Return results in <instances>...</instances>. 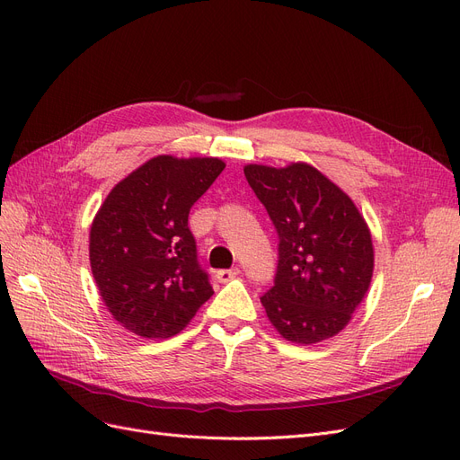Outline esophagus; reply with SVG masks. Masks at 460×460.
Wrapping results in <instances>:
<instances>
[{"label": "esophagus", "instance_id": "esophagus-1", "mask_svg": "<svg viewBox=\"0 0 460 460\" xmlns=\"http://www.w3.org/2000/svg\"><path fill=\"white\" fill-rule=\"evenodd\" d=\"M235 275H240V270H237V268H234V270H218L215 273V279L218 283H228V281H232L235 278Z\"/></svg>", "mask_w": 460, "mask_h": 460}]
</instances>
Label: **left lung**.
<instances>
[{
    "mask_svg": "<svg viewBox=\"0 0 460 460\" xmlns=\"http://www.w3.org/2000/svg\"><path fill=\"white\" fill-rule=\"evenodd\" d=\"M243 172L279 235L278 273L261 298L271 326L302 345L340 334L374 275L372 234L355 201L305 162Z\"/></svg>",
    "mask_w": 460,
    "mask_h": 460,
    "instance_id": "1",
    "label": "left lung"
}]
</instances>
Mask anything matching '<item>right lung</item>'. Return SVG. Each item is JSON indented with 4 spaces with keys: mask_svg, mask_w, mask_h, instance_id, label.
<instances>
[{
    "mask_svg": "<svg viewBox=\"0 0 460 460\" xmlns=\"http://www.w3.org/2000/svg\"><path fill=\"white\" fill-rule=\"evenodd\" d=\"M225 166L213 156L158 155L103 199L90 226V268L107 311L130 332L172 338L213 296L189 213Z\"/></svg>",
    "mask_w": 460,
    "mask_h": 460,
    "instance_id": "obj_1",
    "label": "right lung"
}]
</instances>
